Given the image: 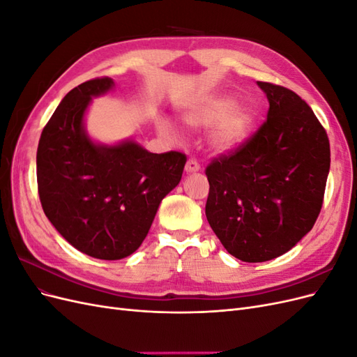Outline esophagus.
<instances>
[{
	"instance_id": "34e87169",
	"label": "esophagus",
	"mask_w": 357,
	"mask_h": 357,
	"mask_svg": "<svg viewBox=\"0 0 357 357\" xmlns=\"http://www.w3.org/2000/svg\"><path fill=\"white\" fill-rule=\"evenodd\" d=\"M199 169H201V167H199V164H198L195 159H189L186 162V165H185L186 174H193V172H198Z\"/></svg>"
}]
</instances>
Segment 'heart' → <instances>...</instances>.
Wrapping results in <instances>:
<instances>
[{
	"label": "heart",
	"mask_w": 357,
	"mask_h": 357,
	"mask_svg": "<svg viewBox=\"0 0 357 357\" xmlns=\"http://www.w3.org/2000/svg\"><path fill=\"white\" fill-rule=\"evenodd\" d=\"M183 122L195 129L208 131V144L218 153H232L252 135L256 123V110L248 102H236L231 95H214L192 102L183 113ZM159 132L171 142H177V125L164 117L158 122Z\"/></svg>",
	"instance_id": "heart-1"
}]
</instances>
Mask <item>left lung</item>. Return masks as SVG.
Segmentation results:
<instances>
[{"label":"left lung","instance_id":"8db88e82","mask_svg":"<svg viewBox=\"0 0 357 357\" xmlns=\"http://www.w3.org/2000/svg\"><path fill=\"white\" fill-rule=\"evenodd\" d=\"M266 122L235 153L207 167L205 215L229 255L265 262L287 253L311 231L331 168L326 131L295 92L257 82Z\"/></svg>","mask_w":357,"mask_h":357}]
</instances>
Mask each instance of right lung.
I'll return each mask as SVG.
<instances>
[{
    "label": "right lung",
    "mask_w": 357,
    "mask_h": 357,
    "mask_svg": "<svg viewBox=\"0 0 357 357\" xmlns=\"http://www.w3.org/2000/svg\"><path fill=\"white\" fill-rule=\"evenodd\" d=\"M114 89L113 79H95L70 91L40 137L37 183L43 210L79 252L117 261L142 245L159 205L183 174L186 156L150 153L135 139L114 144L86 129L92 98Z\"/></svg>",
    "instance_id": "1"
}]
</instances>
